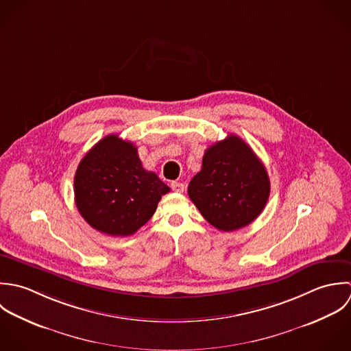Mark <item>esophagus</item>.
Wrapping results in <instances>:
<instances>
[{
    "label": "esophagus",
    "mask_w": 351,
    "mask_h": 351,
    "mask_svg": "<svg viewBox=\"0 0 351 351\" xmlns=\"http://www.w3.org/2000/svg\"><path fill=\"white\" fill-rule=\"evenodd\" d=\"M171 189L175 191V193H183L184 191V184L180 183V182H172L171 183Z\"/></svg>",
    "instance_id": "obj_1"
}]
</instances>
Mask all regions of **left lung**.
<instances>
[{"instance_id":"left-lung-1","label":"left lung","mask_w":351,"mask_h":351,"mask_svg":"<svg viewBox=\"0 0 351 351\" xmlns=\"http://www.w3.org/2000/svg\"><path fill=\"white\" fill-rule=\"evenodd\" d=\"M189 195L208 222L223 232L250 225L265 209L270 180L254 150L234 134L206 149Z\"/></svg>"}]
</instances>
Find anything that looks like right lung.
<instances>
[{
  "label": "right lung",
  "instance_id": "add662e5",
  "mask_svg": "<svg viewBox=\"0 0 351 351\" xmlns=\"http://www.w3.org/2000/svg\"><path fill=\"white\" fill-rule=\"evenodd\" d=\"M154 172L142 167L130 141L110 134L80 161L74 176V201L82 218L110 236H130L145 225L169 193Z\"/></svg>",
  "mask_w": 351,
  "mask_h": 351
}]
</instances>
